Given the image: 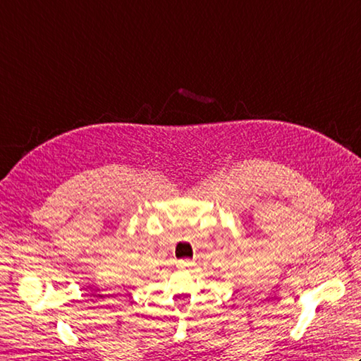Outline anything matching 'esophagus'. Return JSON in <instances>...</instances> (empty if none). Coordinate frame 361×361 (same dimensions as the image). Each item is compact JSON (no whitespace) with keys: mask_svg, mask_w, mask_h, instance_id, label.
<instances>
[{"mask_svg":"<svg viewBox=\"0 0 361 361\" xmlns=\"http://www.w3.org/2000/svg\"><path fill=\"white\" fill-rule=\"evenodd\" d=\"M190 267H194L192 260H189V259L176 260V268H181V270H185V268H190Z\"/></svg>","mask_w":361,"mask_h":361,"instance_id":"esophagus-1","label":"esophagus"}]
</instances>
